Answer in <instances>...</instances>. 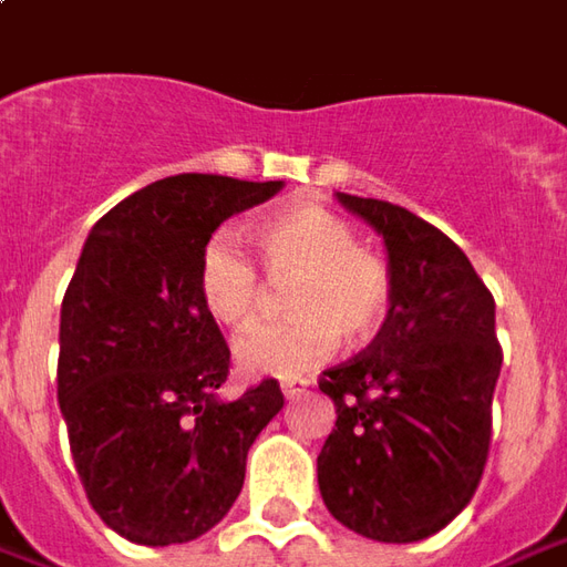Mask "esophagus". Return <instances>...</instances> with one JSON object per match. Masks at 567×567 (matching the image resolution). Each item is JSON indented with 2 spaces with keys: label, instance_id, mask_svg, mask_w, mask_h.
Segmentation results:
<instances>
[{
  "label": "esophagus",
  "instance_id": "esophagus-1",
  "mask_svg": "<svg viewBox=\"0 0 567 567\" xmlns=\"http://www.w3.org/2000/svg\"><path fill=\"white\" fill-rule=\"evenodd\" d=\"M311 381H306V378H290V381L280 383V390H284V396L287 399H302L306 393H309Z\"/></svg>",
  "mask_w": 567,
  "mask_h": 567
}]
</instances>
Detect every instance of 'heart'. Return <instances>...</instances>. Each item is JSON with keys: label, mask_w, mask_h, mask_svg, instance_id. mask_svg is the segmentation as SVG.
Instances as JSON below:
<instances>
[{"label": "heart", "mask_w": 567, "mask_h": 567, "mask_svg": "<svg viewBox=\"0 0 567 567\" xmlns=\"http://www.w3.org/2000/svg\"><path fill=\"white\" fill-rule=\"evenodd\" d=\"M258 256L275 280H292L287 321L258 324L234 343L243 374L299 378L328 355L337 337L362 343L390 311L393 275L374 249L355 239V227L321 205H292L256 230ZM199 299L224 328H243L261 302L252 258L234 234L218 230L203 246L196 271Z\"/></svg>", "instance_id": "obj_1"}]
</instances>
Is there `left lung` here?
<instances>
[{"label": "left lung", "mask_w": 567, "mask_h": 567, "mask_svg": "<svg viewBox=\"0 0 567 567\" xmlns=\"http://www.w3.org/2000/svg\"><path fill=\"white\" fill-rule=\"evenodd\" d=\"M337 199L383 237L393 302L368 349L318 381L337 405L318 487L349 530L415 543L471 503L487 465L503 368L496 302L434 224L383 199Z\"/></svg>", "instance_id": "obj_1"}]
</instances>
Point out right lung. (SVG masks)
Masks as SVG:
<instances>
[{
	"mask_svg": "<svg viewBox=\"0 0 567 567\" xmlns=\"http://www.w3.org/2000/svg\"><path fill=\"white\" fill-rule=\"evenodd\" d=\"M284 181L177 174L117 203L83 243L59 328V405L86 499L124 540L203 537L237 503L277 381L221 399L230 349L196 271L230 215Z\"/></svg>",
	"mask_w": 567,
	"mask_h": 567,
	"instance_id": "obj_1",
	"label": "right lung"
}]
</instances>
